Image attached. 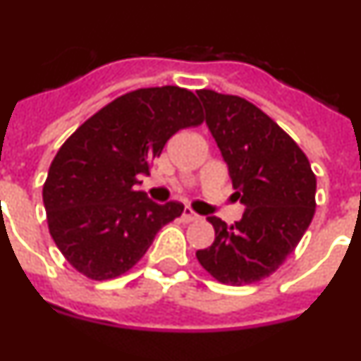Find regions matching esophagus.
<instances>
[{
    "mask_svg": "<svg viewBox=\"0 0 361 361\" xmlns=\"http://www.w3.org/2000/svg\"><path fill=\"white\" fill-rule=\"evenodd\" d=\"M180 219H183V222H193V220L199 219V215H197V213L191 212L190 208H184L183 216H180Z\"/></svg>",
    "mask_w": 361,
    "mask_h": 361,
    "instance_id": "34e87169",
    "label": "esophagus"
}]
</instances>
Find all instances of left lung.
<instances>
[{"mask_svg": "<svg viewBox=\"0 0 361 361\" xmlns=\"http://www.w3.org/2000/svg\"><path fill=\"white\" fill-rule=\"evenodd\" d=\"M197 95L235 197L245 206L231 226L208 216L215 242L197 251V260L222 283L258 282L275 273L304 237L317 208V177L298 145L253 103L213 90Z\"/></svg>", "mask_w": 361, "mask_h": 361, "instance_id": "left-lung-1", "label": "left lung"}]
</instances>
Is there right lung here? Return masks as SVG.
Masks as SVG:
<instances>
[{
	"label": "right lung",
	"mask_w": 361,
	"mask_h": 361,
	"mask_svg": "<svg viewBox=\"0 0 361 361\" xmlns=\"http://www.w3.org/2000/svg\"><path fill=\"white\" fill-rule=\"evenodd\" d=\"M195 94L178 86L141 88L111 101L59 148L43 186L54 242L92 280L132 269L159 229L180 216V202L157 204L137 191L171 135L199 126Z\"/></svg>",
	"instance_id": "right-lung-1"
}]
</instances>
